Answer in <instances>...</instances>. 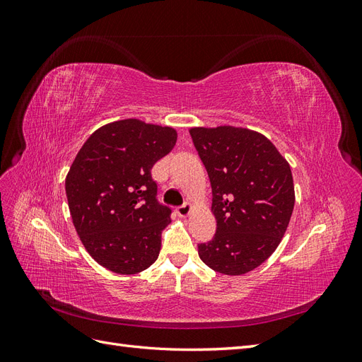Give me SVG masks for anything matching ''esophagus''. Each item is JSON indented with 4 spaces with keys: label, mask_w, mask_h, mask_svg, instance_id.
I'll return each mask as SVG.
<instances>
[{
    "label": "esophagus",
    "mask_w": 362,
    "mask_h": 362,
    "mask_svg": "<svg viewBox=\"0 0 362 362\" xmlns=\"http://www.w3.org/2000/svg\"><path fill=\"white\" fill-rule=\"evenodd\" d=\"M192 210H193V204L185 202L184 205H181V206L177 208V213H178L180 217H187V216L192 213Z\"/></svg>",
    "instance_id": "1"
}]
</instances>
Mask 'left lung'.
Segmentation results:
<instances>
[{"instance_id":"8db88e82","label":"left lung","mask_w":362,"mask_h":362,"mask_svg":"<svg viewBox=\"0 0 362 362\" xmlns=\"http://www.w3.org/2000/svg\"><path fill=\"white\" fill-rule=\"evenodd\" d=\"M211 182L217 228L198 245L199 258L223 275H245L264 262L287 231L294 206L288 161L257 131L231 125L190 128Z\"/></svg>"}]
</instances>
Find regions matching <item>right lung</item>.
<instances>
[{"label":"right lung","mask_w":362,"mask_h":362,"mask_svg":"<svg viewBox=\"0 0 362 362\" xmlns=\"http://www.w3.org/2000/svg\"><path fill=\"white\" fill-rule=\"evenodd\" d=\"M177 137L170 127L124 119L84 141L66 175V196L76 234L98 264L134 275L158 258L172 210L157 202L151 169Z\"/></svg>","instance_id":"1"}]
</instances>
